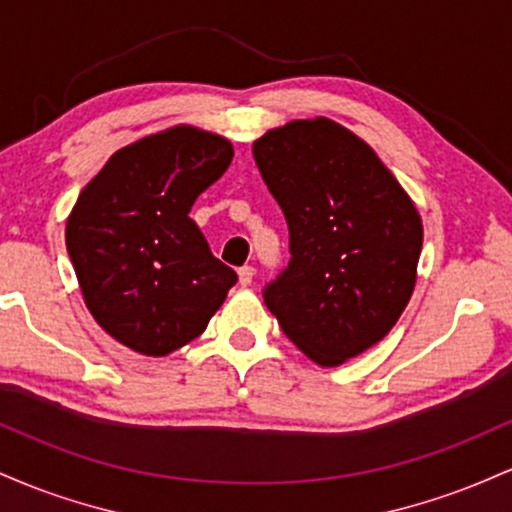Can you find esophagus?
Wrapping results in <instances>:
<instances>
[{"mask_svg":"<svg viewBox=\"0 0 512 512\" xmlns=\"http://www.w3.org/2000/svg\"><path fill=\"white\" fill-rule=\"evenodd\" d=\"M252 279H255V269H252L250 264H245V267L238 269V281H240V286H250Z\"/></svg>","mask_w":512,"mask_h":512,"instance_id":"1","label":"esophagus"}]
</instances>
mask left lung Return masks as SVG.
I'll return each instance as SVG.
<instances>
[{"label":"left lung","mask_w":512,"mask_h":512,"mask_svg":"<svg viewBox=\"0 0 512 512\" xmlns=\"http://www.w3.org/2000/svg\"><path fill=\"white\" fill-rule=\"evenodd\" d=\"M252 156L289 226L291 260L264 286V303L305 356L339 366L407 308L419 211L375 151L327 117L272 129Z\"/></svg>","instance_id":"1"}]
</instances>
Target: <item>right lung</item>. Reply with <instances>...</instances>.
Listing matches in <instances>:
<instances>
[{
	"mask_svg": "<svg viewBox=\"0 0 512 512\" xmlns=\"http://www.w3.org/2000/svg\"><path fill=\"white\" fill-rule=\"evenodd\" d=\"M231 158L219 134L173 127L110 156L76 199L69 260L91 315L120 344L146 356L180 349L238 281L190 219Z\"/></svg>",
	"mask_w": 512,
	"mask_h": 512,
	"instance_id": "right-lung-1",
	"label": "right lung"
}]
</instances>
